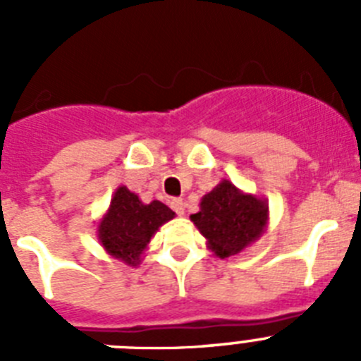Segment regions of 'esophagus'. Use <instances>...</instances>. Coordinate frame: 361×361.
Masks as SVG:
<instances>
[{
    "label": "esophagus",
    "mask_w": 361,
    "mask_h": 361,
    "mask_svg": "<svg viewBox=\"0 0 361 361\" xmlns=\"http://www.w3.org/2000/svg\"><path fill=\"white\" fill-rule=\"evenodd\" d=\"M170 206H171V209H173V212L177 213L178 216L184 215V202H183V199H171Z\"/></svg>",
    "instance_id": "esophagus-1"
}]
</instances>
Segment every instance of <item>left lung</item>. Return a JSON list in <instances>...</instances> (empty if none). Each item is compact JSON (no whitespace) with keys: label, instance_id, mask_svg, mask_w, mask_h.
<instances>
[{"label":"left lung","instance_id":"8db88e82","mask_svg":"<svg viewBox=\"0 0 361 361\" xmlns=\"http://www.w3.org/2000/svg\"><path fill=\"white\" fill-rule=\"evenodd\" d=\"M191 222L208 238L209 250L220 258L231 257L262 235L267 206L253 195H244L229 180L202 197L200 212Z\"/></svg>","mask_w":361,"mask_h":361}]
</instances>
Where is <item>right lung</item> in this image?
Listing matches in <instances>:
<instances>
[{
    "instance_id": "add662e5",
    "label": "right lung",
    "mask_w": 361,
    "mask_h": 361,
    "mask_svg": "<svg viewBox=\"0 0 361 361\" xmlns=\"http://www.w3.org/2000/svg\"><path fill=\"white\" fill-rule=\"evenodd\" d=\"M173 215L159 200L142 204L135 193L121 186L99 224V238L111 257L121 258L126 264H137L149 238Z\"/></svg>"
}]
</instances>
